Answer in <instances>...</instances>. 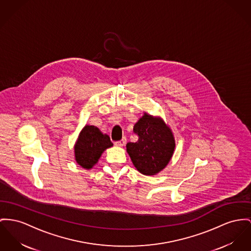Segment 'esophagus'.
<instances>
[{
  "label": "esophagus",
  "mask_w": 251,
  "mask_h": 251,
  "mask_svg": "<svg viewBox=\"0 0 251 251\" xmlns=\"http://www.w3.org/2000/svg\"><path fill=\"white\" fill-rule=\"evenodd\" d=\"M126 137H124L121 141H117V142H115V143H114V145H115L116 147H123V146H125V145H126Z\"/></svg>",
  "instance_id": "obj_1"
}]
</instances>
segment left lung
<instances>
[{"mask_svg": "<svg viewBox=\"0 0 251 251\" xmlns=\"http://www.w3.org/2000/svg\"><path fill=\"white\" fill-rule=\"evenodd\" d=\"M138 136L136 143H127L126 151L141 173L155 175L164 169L170 161L175 149L171 130L163 120L145 113L134 126Z\"/></svg>", "mask_w": 251, "mask_h": 251, "instance_id": "left-lung-1", "label": "left lung"}]
</instances>
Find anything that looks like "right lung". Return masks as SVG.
I'll return each mask as SVG.
<instances>
[{
	"instance_id": "1",
	"label": "right lung",
	"mask_w": 251,
	"mask_h": 251,
	"mask_svg": "<svg viewBox=\"0 0 251 251\" xmlns=\"http://www.w3.org/2000/svg\"><path fill=\"white\" fill-rule=\"evenodd\" d=\"M112 146L108 135H103L94 126H85L75 145L76 162L85 169H90L98 162L101 153Z\"/></svg>"
}]
</instances>
